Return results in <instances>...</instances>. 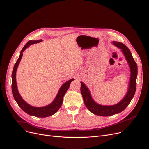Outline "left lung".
Wrapping results in <instances>:
<instances>
[{"label":"left lung","instance_id":"left-lung-1","mask_svg":"<svg viewBox=\"0 0 149 149\" xmlns=\"http://www.w3.org/2000/svg\"><path fill=\"white\" fill-rule=\"evenodd\" d=\"M113 44L121 49L130 68L131 75L129 87L124 97L118 103L112 106H103L97 104L92 99L90 92L87 87L84 83L81 82V92L86 106L93 114L102 116H109L123 111L133 98L137 86V65L132 58L130 50L125 45L122 43L113 42Z\"/></svg>","mask_w":149,"mask_h":149}]
</instances>
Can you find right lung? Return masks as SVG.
Masks as SVG:
<instances>
[{
  "label": "right lung",
  "instance_id": "1",
  "mask_svg": "<svg viewBox=\"0 0 149 149\" xmlns=\"http://www.w3.org/2000/svg\"><path fill=\"white\" fill-rule=\"evenodd\" d=\"M41 42H42V40H30V41L28 42V43L24 46V47L21 50L19 57L18 61H17V62L15 63L14 66H13V69L12 71V91L13 94V96L14 97L16 102L25 112L31 116H34L38 118H45V117L53 115L59 110V109L61 107L62 104L63 99L65 94L66 93L67 90L69 88L71 83L73 80H74V78L71 79L69 81H68L67 82L65 83L60 88L55 100L53 101L52 103H51L50 104L47 106H43V107H34L29 104L25 102L22 99V98L21 97L18 92L17 82H16V71L17 70V68L22 57V55H23L22 52L26 48L29 47L31 45L37 43Z\"/></svg>",
  "mask_w": 149,
  "mask_h": 149
}]
</instances>
